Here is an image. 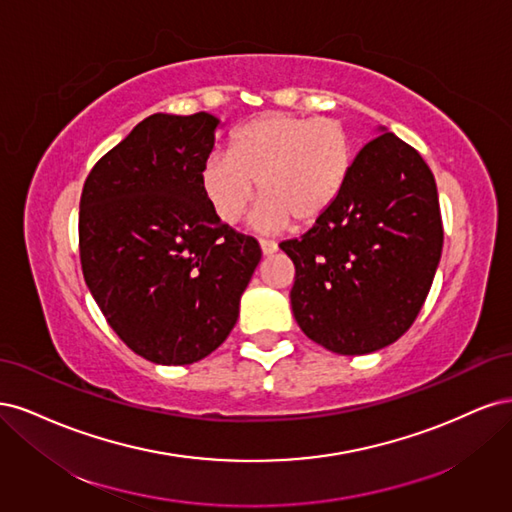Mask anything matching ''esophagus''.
I'll use <instances>...</instances> for the list:
<instances>
[{"instance_id":"1","label":"esophagus","mask_w":512,"mask_h":512,"mask_svg":"<svg viewBox=\"0 0 512 512\" xmlns=\"http://www.w3.org/2000/svg\"><path fill=\"white\" fill-rule=\"evenodd\" d=\"M260 250H262V254H265V256H271V254L277 252V243H273V241H260Z\"/></svg>"}]
</instances>
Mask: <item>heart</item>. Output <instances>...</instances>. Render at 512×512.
<instances>
[{"label": "heart", "mask_w": 512, "mask_h": 512, "mask_svg": "<svg viewBox=\"0 0 512 512\" xmlns=\"http://www.w3.org/2000/svg\"><path fill=\"white\" fill-rule=\"evenodd\" d=\"M354 141L342 121L297 113H262L230 136L228 153H211L200 190L220 222L243 220L258 196L254 226L280 232L324 218L354 166Z\"/></svg>", "instance_id": "heart-1"}]
</instances>
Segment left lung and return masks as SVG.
Instances as JSON below:
<instances>
[{"label":"left lung","instance_id":"8db88e82","mask_svg":"<svg viewBox=\"0 0 512 512\" xmlns=\"http://www.w3.org/2000/svg\"><path fill=\"white\" fill-rule=\"evenodd\" d=\"M342 196L301 239L290 305L301 331L337 354H369L404 335L442 256L436 179L418 151L378 128Z\"/></svg>","mask_w":512,"mask_h":512}]
</instances>
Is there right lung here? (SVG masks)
Returning a JSON list of instances; mask_svg holds the SVG:
<instances>
[{"label": "right lung", "mask_w": 512, "mask_h": 512, "mask_svg": "<svg viewBox=\"0 0 512 512\" xmlns=\"http://www.w3.org/2000/svg\"><path fill=\"white\" fill-rule=\"evenodd\" d=\"M218 126L209 113L151 115L83 185L85 284L121 342L158 365L196 363L224 342L262 256L200 190Z\"/></svg>", "instance_id": "add662e5"}]
</instances>
